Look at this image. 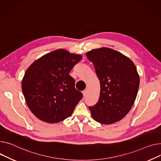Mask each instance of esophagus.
Returning a JSON list of instances; mask_svg holds the SVG:
<instances>
[{"mask_svg": "<svg viewBox=\"0 0 161 161\" xmlns=\"http://www.w3.org/2000/svg\"><path fill=\"white\" fill-rule=\"evenodd\" d=\"M82 92H83V96H84V97H85V96L87 95V89H85V90H84V91H83Z\"/></svg>", "mask_w": 161, "mask_h": 161, "instance_id": "esophagus-1", "label": "esophagus"}]
</instances>
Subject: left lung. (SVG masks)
Instances as JSON below:
<instances>
[{"mask_svg": "<svg viewBox=\"0 0 161 161\" xmlns=\"http://www.w3.org/2000/svg\"><path fill=\"white\" fill-rule=\"evenodd\" d=\"M100 83L98 102L89 107L94 120L111 124L129 113L136 99L140 78L133 62L122 53L109 48L86 53Z\"/></svg>", "mask_w": 161, "mask_h": 161, "instance_id": "8db88e82", "label": "left lung"}]
</instances>
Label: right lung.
<instances>
[{"instance_id":"1","label":"right lung","mask_w":161,"mask_h":161,"mask_svg":"<svg viewBox=\"0 0 161 161\" xmlns=\"http://www.w3.org/2000/svg\"><path fill=\"white\" fill-rule=\"evenodd\" d=\"M82 58L64 49L52 51L35 61L26 70L22 91L26 104L37 118L58 123L69 117L83 98L69 74Z\"/></svg>"}]
</instances>
